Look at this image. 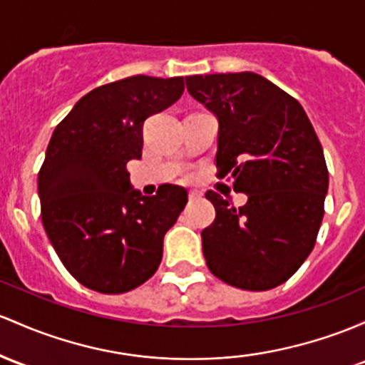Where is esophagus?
I'll return each instance as SVG.
<instances>
[{
    "label": "esophagus",
    "instance_id": "obj_1",
    "mask_svg": "<svg viewBox=\"0 0 365 365\" xmlns=\"http://www.w3.org/2000/svg\"><path fill=\"white\" fill-rule=\"evenodd\" d=\"M202 194L199 190H189V201H197V199H201Z\"/></svg>",
    "mask_w": 365,
    "mask_h": 365
}]
</instances>
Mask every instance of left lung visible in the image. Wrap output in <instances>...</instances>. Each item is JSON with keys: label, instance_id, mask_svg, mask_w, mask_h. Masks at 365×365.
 Masks as SVG:
<instances>
[{"label": "left lung", "instance_id": "obj_1", "mask_svg": "<svg viewBox=\"0 0 365 365\" xmlns=\"http://www.w3.org/2000/svg\"><path fill=\"white\" fill-rule=\"evenodd\" d=\"M187 90L218 118V175L247 202L207 190L216 218L201 232L215 277L246 291L274 289L314 250L329 185L314 126L296 98L255 72L189 76Z\"/></svg>", "mask_w": 365, "mask_h": 365}]
</instances>
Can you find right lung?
<instances>
[{"mask_svg":"<svg viewBox=\"0 0 365 365\" xmlns=\"http://www.w3.org/2000/svg\"><path fill=\"white\" fill-rule=\"evenodd\" d=\"M183 78L131 76L91 90L55 128L38 173L41 222L69 274L88 289L121 294L149 280L163 239L187 204L164 185L130 190L126 164L142 158V126L182 97Z\"/></svg>","mask_w":365,"mask_h":365,"instance_id":"right-lung-1","label":"right lung"}]
</instances>
